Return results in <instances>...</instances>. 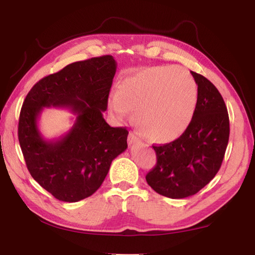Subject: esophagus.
<instances>
[{
  "instance_id": "34e87169",
  "label": "esophagus",
  "mask_w": 255,
  "mask_h": 255,
  "mask_svg": "<svg viewBox=\"0 0 255 255\" xmlns=\"http://www.w3.org/2000/svg\"><path fill=\"white\" fill-rule=\"evenodd\" d=\"M137 141H139V138H138L133 132H129V135H128V143H129V145H131L133 143H137Z\"/></svg>"
}]
</instances>
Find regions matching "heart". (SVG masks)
I'll return each mask as SVG.
<instances>
[{
    "label": "heart",
    "mask_w": 255,
    "mask_h": 255,
    "mask_svg": "<svg viewBox=\"0 0 255 255\" xmlns=\"http://www.w3.org/2000/svg\"><path fill=\"white\" fill-rule=\"evenodd\" d=\"M198 100V86L188 71L178 66L145 68L128 76L118 94L108 102L118 120L131 111L140 132L158 144L178 139L192 122Z\"/></svg>",
    "instance_id": "obj_1"
}]
</instances>
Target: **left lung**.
<instances>
[{
  "instance_id": "left-lung-1",
  "label": "left lung",
  "mask_w": 255,
  "mask_h": 255,
  "mask_svg": "<svg viewBox=\"0 0 255 255\" xmlns=\"http://www.w3.org/2000/svg\"><path fill=\"white\" fill-rule=\"evenodd\" d=\"M191 74L198 85L192 122L178 139L153 146L157 162L146 174L154 191L172 199L196 195L215 178L230 138V119L221 93L205 76Z\"/></svg>"
}]
</instances>
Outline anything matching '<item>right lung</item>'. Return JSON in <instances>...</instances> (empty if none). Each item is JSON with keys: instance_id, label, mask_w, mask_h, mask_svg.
<instances>
[{"instance_id": "obj_1", "label": "right lung", "mask_w": 255, "mask_h": 255, "mask_svg": "<svg viewBox=\"0 0 255 255\" xmlns=\"http://www.w3.org/2000/svg\"><path fill=\"white\" fill-rule=\"evenodd\" d=\"M117 63L110 55L72 63L32 86L21 108L18 137L32 178L56 199L76 202L101 187L111 162L127 148L128 130L103 118ZM68 107L73 127L47 141L37 128L44 107Z\"/></svg>"}]
</instances>
